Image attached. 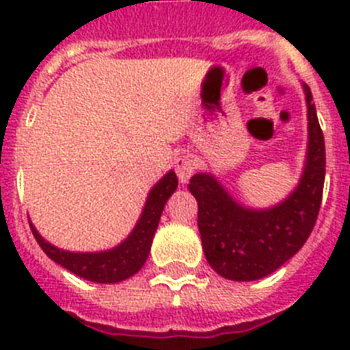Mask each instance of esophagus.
Instances as JSON below:
<instances>
[{"label": "esophagus", "mask_w": 350, "mask_h": 350, "mask_svg": "<svg viewBox=\"0 0 350 350\" xmlns=\"http://www.w3.org/2000/svg\"><path fill=\"white\" fill-rule=\"evenodd\" d=\"M198 169L196 161L191 158V156H180L176 159V174L180 178L181 183H187L189 178L194 174V170Z\"/></svg>", "instance_id": "34e87169"}]
</instances>
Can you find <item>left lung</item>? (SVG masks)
<instances>
[{"label":"left lung","mask_w":350,"mask_h":350,"mask_svg":"<svg viewBox=\"0 0 350 350\" xmlns=\"http://www.w3.org/2000/svg\"><path fill=\"white\" fill-rule=\"evenodd\" d=\"M309 121L305 167L291 194L269 208L238 203L213 174L191 178L198 202V229L208 265L234 282H254L278 271L298 252L314 229L325 180V142L312 94L304 85Z\"/></svg>","instance_id":"1"}]
</instances>
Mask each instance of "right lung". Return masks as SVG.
Here are the masks:
<instances>
[{"label": "right lung", "mask_w": 350, "mask_h": 350, "mask_svg": "<svg viewBox=\"0 0 350 350\" xmlns=\"http://www.w3.org/2000/svg\"><path fill=\"white\" fill-rule=\"evenodd\" d=\"M176 187H178V178L174 170H169L148 192L136 227L114 249L101 250V252H70L49 243L29 221L30 229L43 252L52 261H56L57 265L74 272L76 276L94 283L123 282L126 278L134 276L145 265L165 203L174 194Z\"/></svg>", "instance_id": "obj_1"}]
</instances>
